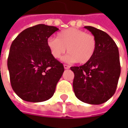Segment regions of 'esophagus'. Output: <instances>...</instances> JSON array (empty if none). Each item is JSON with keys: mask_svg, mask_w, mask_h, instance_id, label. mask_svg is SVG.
I'll list each match as a JSON object with an SVG mask.
<instances>
[{"mask_svg": "<svg viewBox=\"0 0 128 128\" xmlns=\"http://www.w3.org/2000/svg\"><path fill=\"white\" fill-rule=\"evenodd\" d=\"M63 66H64V68H65V69H69V68H70V66H68V65H66V64H65Z\"/></svg>", "mask_w": 128, "mask_h": 128, "instance_id": "1", "label": "esophagus"}]
</instances>
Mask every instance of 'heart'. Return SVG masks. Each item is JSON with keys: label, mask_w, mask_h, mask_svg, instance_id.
<instances>
[{"label": "heart", "mask_w": 128, "mask_h": 128, "mask_svg": "<svg viewBox=\"0 0 128 128\" xmlns=\"http://www.w3.org/2000/svg\"><path fill=\"white\" fill-rule=\"evenodd\" d=\"M47 46L56 59H60L67 48L69 52L63 58L65 61L84 64L94 56L97 41L94 36L78 28H70L59 32L56 38H48Z\"/></svg>", "instance_id": "1"}]
</instances>
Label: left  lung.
<instances>
[{"instance_id": "left-lung-1", "label": "left lung", "mask_w": 128, "mask_h": 128, "mask_svg": "<svg viewBox=\"0 0 128 128\" xmlns=\"http://www.w3.org/2000/svg\"><path fill=\"white\" fill-rule=\"evenodd\" d=\"M84 28L95 36L97 48L91 60L80 66L70 68L75 75L73 90L82 102L100 105L116 92L120 75L118 48L106 32L92 26Z\"/></svg>"}]
</instances>
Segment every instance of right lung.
<instances>
[{
  "label": "right lung",
  "instance_id": "right-lung-1",
  "mask_svg": "<svg viewBox=\"0 0 128 128\" xmlns=\"http://www.w3.org/2000/svg\"><path fill=\"white\" fill-rule=\"evenodd\" d=\"M58 30L39 24L24 30L12 41L8 68L12 90L23 100L43 102L55 92L64 67L52 56L47 40Z\"/></svg>",
  "mask_w": 128,
  "mask_h": 128
}]
</instances>
